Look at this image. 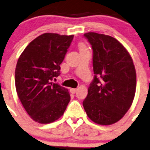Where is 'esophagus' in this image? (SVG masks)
<instances>
[{"mask_svg":"<svg viewBox=\"0 0 150 150\" xmlns=\"http://www.w3.org/2000/svg\"><path fill=\"white\" fill-rule=\"evenodd\" d=\"M76 91H77L76 88H70V92H71V94H75V93L76 92Z\"/></svg>","mask_w":150,"mask_h":150,"instance_id":"1","label":"esophagus"}]
</instances>
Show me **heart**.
I'll return each mask as SVG.
<instances>
[{
    "label": "heart",
    "instance_id": "1",
    "mask_svg": "<svg viewBox=\"0 0 150 150\" xmlns=\"http://www.w3.org/2000/svg\"><path fill=\"white\" fill-rule=\"evenodd\" d=\"M79 47H80V50L81 49H85V46L83 45V44H80V46H79Z\"/></svg>",
    "mask_w": 150,
    "mask_h": 150
}]
</instances>
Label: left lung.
<instances>
[{"instance_id":"obj_1","label":"left lung","mask_w":150,"mask_h":150,"mask_svg":"<svg viewBox=\"0 0 150 150\" xmlns=\"http://www.w3.org/2000/svg\"><path fill=\"white\" fill-rule=\"evenodd\" d=\"M84 36L92 47L95 75L83 107L95 124H115L128 111L135 96L137 74L133 59L112 36L92 32Z\"/></svg>"}]
</instances>
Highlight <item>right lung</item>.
Segmentation results:
<instances>
[{
  "label": "right lung",
  "instance_id": "obj_1",
  "mask_svg": "<svg viewBox=\"0 0 150 150\" xmlns=\"http://www.w3.org/2000/svg\"><path fill=\"white\" fill-rule=\"evenodd\" d=\"M74 36L46 33L30 42L17 61L15 86L23 107L34 121L50 124L63 115L70 101L65 88L52 82Z\"/></svg>",
  "mask_w": 150,
  "mask_h": 150
}]
</instances>
